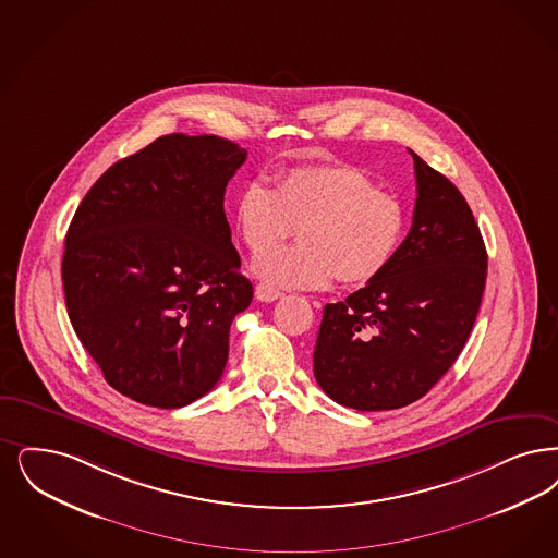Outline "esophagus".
Here are the masks:
<instances>
[{
	"label": "esophagus",
	"instance_id": "1",
	"mask_svg": "<svg viewBox=\"0 0 558 558\" xmlns=\"http://www.w3.org/2000/svg\"><path fill=\"white\" fill-rule=\"evenodd\" d=\"M255 296H257V301H264V303H271V301H278L280 296H282V292L278 289H274L271 284H266V282H259L257 287H255Z\"/></svg>",
	"mask_w": 558,
	"mask_h": 558
}]
</instances>
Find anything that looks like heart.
<instances>
[{
	"instance_id": "b5f03b06",
	"label": "heart",
	"mask_w": 558,
	"mask_h": 558,
	"mask_svg": "<svg viewBox=\"0 0 558 558\" xmlns=\"http://www.w3.org/2000/svg\"><path fill=\"white\" fill-rule=\"evenodd\" d=\"M234 222L255 255L296 227L302 243L270 247L253 271L274 287L319 289L335 274L344 284L378 278L401 246L407 207L355 166L319 163L282 170L276 186L246 180L234 201Z\"/></svg>"
}]
</instances>
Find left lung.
Listing matches in <instances>:
<instances>
[{"label":"left lung","instance_id":"8db88e82","mask_svg":"<svg viewBox=\"0 0 558 558\" xmlns=\"http://www.w3.org/2000/svg\"><path fill=\"white\" fill-rule=\"evenodd\" d=\"M413 223L388 268L328 303L313 351L322 390L357 411L422 399L461 355L480 312L488 253L461 191L413 154Z\"/></svg>","mask_w":558,"mask_h":558}]
</instances>
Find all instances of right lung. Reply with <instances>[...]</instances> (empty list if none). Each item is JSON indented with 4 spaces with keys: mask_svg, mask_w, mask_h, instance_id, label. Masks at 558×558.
I'll use <instances>...</instances> for the list:
<instances>
[{
    "mask_svg": "<svg viewBox=\"0 0 558 558\" xmlns=\"http://www.w3.org/2000/svg\"><path fill=\"white\" fill-rule=\"evenodd\" d=\"M236 143L159 136L108 168L66 234L68 317L120 395L179 409L222 378L228 335L253 287L223 214Z\"/></svg>",
    "mask_w": 558,
    "mask_h": 558,
    "instance_id": "add662e5",
    "label": "right lung"
}]
</instances>
